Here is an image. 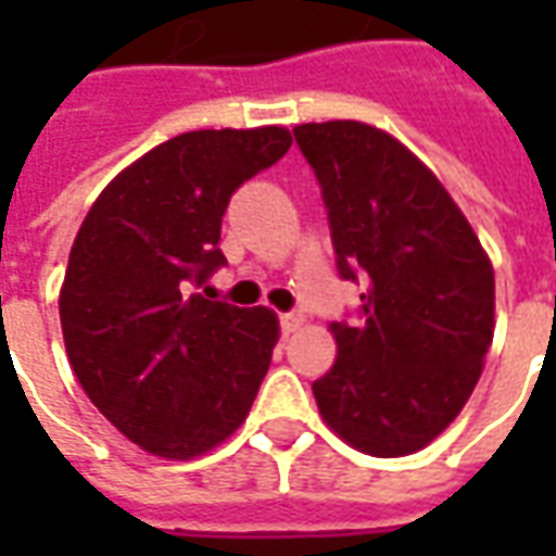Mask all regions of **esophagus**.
Segmentation results:
<instances>
[{"label": "esophagus", "mask_w": 556, "mask_h": 556, "mask_svg": "<svg viewBox=\"0 0 556 556\" xmlns=\"http://www.w3.org/2000/svg\"><path fill=\"white\" fill-rule=\"evenodd\" d=\"M303 321H306V315H303L301 309L279 315V327H282V333H294V330H301Z\"/></svg>", "instance_id": "esophagus-1"}]
</instances>
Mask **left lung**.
I'll return each instance as SVG.
<instances>
[{
  "label": "left lung",
  "instance_id": "obj_1",
  "mask_svg": "<svg viewBox=\"0 0 556 556\" xmlns=\"http://www.w3.org/2000/svg\"><path fill=\"white\" fill-rule=\"evenodd\" d=\"M318 175L337 267L366 279L357 325L313 384L342 441L378 458L429 446L473 393L494 339V267L422 160L363 122L298 125Z\"/></svg>",
  "mask_w": 556,
  "mask_h": 556
}]
</instances>
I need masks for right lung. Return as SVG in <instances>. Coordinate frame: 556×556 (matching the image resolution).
I'll return each instance as SVG.
<instances>
[{
    "label": "right lung",
    "instance_id": "right-lung-1",
    "mask_svg": "<svg viewBox=\"0 0 556 556\" xmlns=\"http://www.w3.org/2000/svg\"><path fill=\"white\" fill-rule=\"evenodd\" d=\"M289 148L279 125L190 130L118 172L79 226L59 291L67 361L91 405L146 453H211L253 408L277 313L190 294V282L226 262L231 193Z\"/></svg>",
    "mask_w": 556,
    "mask_h": 556
}]
</instances>
